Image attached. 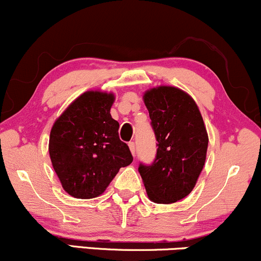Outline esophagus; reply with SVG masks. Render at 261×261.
Segmentation results:
<instances>
[{"label":"esophagus","instance_id":"1","mask_svg":"<svg viewBox=\"0 0 261 261\" xmlns=\"http://www.w3.org/2000/svg\"><path fill=\"white\" fill-rule=\"evenodd\" d=\"M128 145H129V149H130L132 154L136 155V143H134V142H129V143H128Z\"/></svg>","mask_w":261,"mask_h":261}]
</instances>
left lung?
<instances>
[{
	"instance_id": "obj_1",
	"label": "left lung",
	"mask_w": 261,
	"mask_h": 261,
	"mask_svg": "<svg viewBox=\"0 0 261 261\" xmlns=\"http://www.w3.org/2000/svg\"><path fill=\"white\" fill-rule=\"evenodd\" d=\"M156 139L151 164H139L146 194L156 203H174L194 190L206 160L208 136L195 101L182 90L160 86L144 93Z\"/></svg>"
}]
</instances>
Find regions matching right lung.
Masks as SVG:
<instances>
[{"label":"right lung","instance_id":"1","mask_svg":"<svg viewBox=\"0 0 261 261\" xmlns=\"http://www.w3.org/2000/svg\"><path fill=\"white\" fill-rule=\"evenodd\" d=\"M112 93L89 91L77 97L53 125L49 154L64 190L76 198L105 192L119 169L129 165V146L119 139L111 117Z\"/></svg>","mask_w":261,"mask_h":261}]
</instances>
